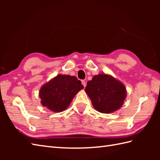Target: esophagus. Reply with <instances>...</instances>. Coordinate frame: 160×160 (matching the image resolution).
Listing matches in <instances>:
<instances>
[{
  "label": "esophagus",
  "mask_w": 160,
  "mask_h": 160,
  "mask_svg": "<svg viewBox=\"0 0 160 160\" xmlns=\"http://www.w3.org/2000/svg\"><path fill=\"white\" fill-rule=\"evenodd\" d=\"M81 82H82V85L84 86V87H86V82H85V80H82L81 81Z\"/></svg>",
  "instance_id": "esophagus-1"
}]
</instances>
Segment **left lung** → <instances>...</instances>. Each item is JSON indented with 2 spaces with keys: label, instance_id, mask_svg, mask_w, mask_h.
<instances>
[{
  "label": "left lung",
  "instance_id": "8db88e82",
  "mask_svg": "<svg viewBox=\"0 0 160 160\" xmlns=\"http://www.w3.org/2000/svg\"><path fill=\"white\" fill-rule=\"evenodd\" d=\"M85 91L94 108L102 113L119 109L127 97L124 84L107 74L95 76L87 82Z\"/></svg>",
  "mask_w": 160,
  "mask_h": 160
}]
</instances>
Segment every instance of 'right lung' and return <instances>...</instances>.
<instances>
[{
    "mask_svg": "<svg viewBox=\"0 0 160 160\" xmlns=\"http://www.w3.org/2000/svg\"><path fill=\"white\" fill-rule=\"evenodd\" d=\"M83 88L76 77L58 75L44 84L39 96L44 107L54 112H61L69 106L76 94Z\"/></svg>",
    "mask_w": 160,
    "mask_h": 160,
    "instance_id": "add662e5",
    "label": "right lung"
}]
</instances>
